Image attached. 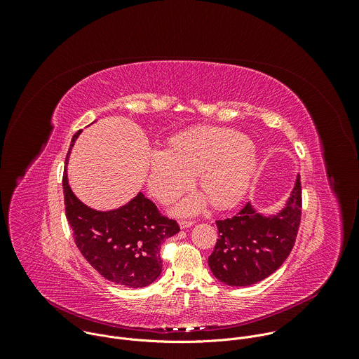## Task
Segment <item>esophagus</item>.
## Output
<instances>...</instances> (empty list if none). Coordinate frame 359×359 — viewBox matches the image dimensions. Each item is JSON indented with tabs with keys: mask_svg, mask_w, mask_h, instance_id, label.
Wrapping results in <instances>:
<instances>
[{
	"mask_svg": "<svg viewBox=\"0 0 359 359\" xmlns=\"http://www.w3.org/2000/svg\"><path fill=\"white\" fill-rule=\"evenodd\" d=\"M193 224H194V222H191V220H180L179 222L180 229H187V227H191Z\"/></svg>",
	"mask_w": 359,
	"mask_h": 359,
	"instance_id": "1",
	"label": "esophagus"
}]
</instances>
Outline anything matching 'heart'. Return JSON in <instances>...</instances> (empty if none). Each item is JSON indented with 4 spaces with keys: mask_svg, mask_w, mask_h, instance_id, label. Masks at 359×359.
I'll return each mask as SVG.
<instances>
[{
    "mask_svg": "<svg viewBox=\"0 0 359 359\" xmlns=\"http://www.w3.org/2000/svg\"><path fill=\"white\" fill-rule=\"evenodd\" d=\"M257 163V151L243 133L200 126L173 136L169 149L149 151L147 186L158 200L169 203L184 191L197 175L205 194L193 193L183 198L177 213H196L208 198L215 208L227 209L248 190Z\"/></svg>",
    "mask_w": 359,
    "mask_h": 359,
    "instance_id": "heart-1",
    "label": "heart"
}]
</instances>
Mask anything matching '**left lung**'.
I'll return each instance as SVG.
<instances>
[{
    "label": "left lung",
    "instance_id": "obj_1",
    "mask_svg": "<svg viewBox=\"0 0 359 359\" xmlns=\"http://www.w3.org/2000/svg\"><path fill=\"white\" fill-rule=\"evenodd\" d=\"M301 182L276 215H262L248 201L233 217L217 220L219 238L209 257L213 276L231 287H248L271 276L291 252L301 220Z\"/></svg>",
    "mask_w": 359,
    "mask_h": 359
}]
</instances>
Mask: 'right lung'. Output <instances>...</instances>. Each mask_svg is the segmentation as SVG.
Listing matches in <instances>:
<instances>
[{
	"instance_id": "right-lung-1",
	"label": "right lung",
	"mask_w": 359,
	"mask_h": 359,
	"mask_svg": "<svg viewBox=\"0 0 359 359\" xmlns=\"http://www.w3.org/2000/svg\"><path fill=\"white\" fill-rule=\"evenodd\" d=\"M81 132L74 135L71 147ZM68 159L69 151L65 165ZM62 186L65 213L75 244L102 277L123 287L142 288L161 276V245L180 231L175 220L162 216L155 203L142 193L119 209H90L71 190L67 168Z\"/></svg>"
}]
</instances>
